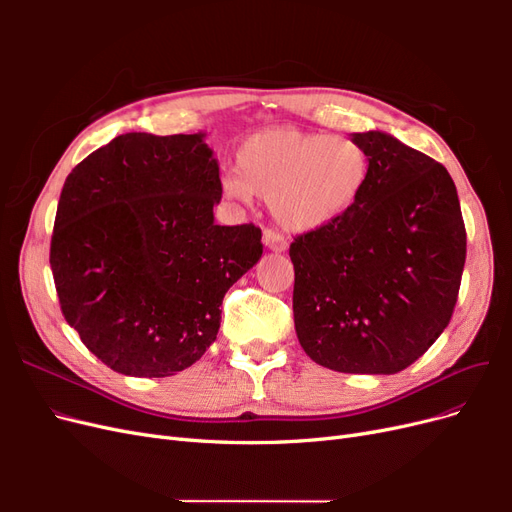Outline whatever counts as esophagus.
Masks as SVG:
<instances>
[{
  "label": "esophagus",
  "mask_w": 512,
  "mask_h": 512,
  "mask_svg": "<svg viewBox=\"0 0 512 512\" xmlns=\"http://www.w3.org/2000/svg\"><path fill=\"white\" fill-rule=\"evenodd\" d=\"M262 243H265V247H269V250L273 252H284L286 250V239L280 235L277 230H271L267 228L265 232H262Z\"/></svg>",
  "instance_id": "34e87169"
}]
</instances>
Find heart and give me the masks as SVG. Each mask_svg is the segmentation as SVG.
Wrapping results in <instances>:
<instances>
[{
  "label": "heart",
  "mask_w": 512,
  "mask_h": 512,
  "mask_svg": "<svg viewBox=\"0 0 512 512\" xmlns=\"http://www.w3.org/2000/svg\"><path fill=\"white\" fill-rule=\"evenodd\" d=\"M235 168L237 175L224 179L228 198L269 200L282 228L314 232L342 220L363 198L371 158L350 136L273 128L245 138Z\"/></svg>",
  "instance_id": "b5f03b06"
}]
</instances>
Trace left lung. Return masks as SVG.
<instances>
[{"label": "left lung", "mask_w": 512, "mask_h": 512, "mask_svg": "<svg viewBox=\"0 0 512 512\" xmlns=\"http://www.w3.org/2000/svg\"><path fill=\"white\" fill-rule=\"evenodd\" d=\"M371 158L363 198L290 243L292 312L309 359L344 374H397L451 322L466 226L448 170L395 136L352 134Z\"/></svg>", "instance_id": "8db88e82"}]
</instances>
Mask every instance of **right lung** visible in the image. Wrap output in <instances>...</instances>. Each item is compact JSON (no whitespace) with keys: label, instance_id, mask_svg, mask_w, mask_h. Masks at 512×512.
I'll use <instances>...</instances> for the list:
<instances>
[{"label":"right lung","instance_id":"1","mask_svg":"<svg viewBox=\"0 0 512 512\" xmlns=\"http://www.w3.org/2000/svg\"><path fill=\"white\" fill-rule=\"evenodd\" d=\"M205 134L113 138L72 168L51 269L61 314L117 374L166 378L215 342L226 290L262 256L254 224L218 226Z\"/></svg>","mask_w":512,"mask_h":512}]
</instances>
